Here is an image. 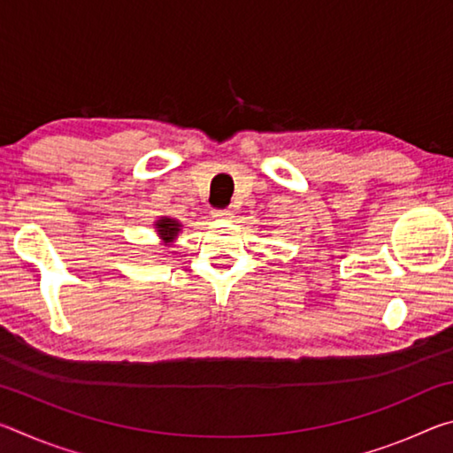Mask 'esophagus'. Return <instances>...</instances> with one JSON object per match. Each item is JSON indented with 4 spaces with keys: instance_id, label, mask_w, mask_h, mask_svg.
<instances>
[{
    "instance_id": "34e87169",
    "label": "esophagus",
    "mask_w": 453,
    "mask_h": 453,
    "mask_svg": "<svg viewBox=\"0 0 453 453\" xmlns=\"http://www.w3.org/2000/svg\"><path fill=\"white\" fill-rule=\"evenodd\" d=\"M213 219H219V221H229L234 219V211L232 210H216L211 213Z\"/></svg>"
}]
</instances>
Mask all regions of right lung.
Segmentation results:
<instances>
[{
	"instance_id": "obj_1",
	"label": "right lung",
	"mask_w": 453,
	"mask_h": 453,
	"mask_svg": "<svg viewBox=\"0 0 453 453\" xmlns=\"http://www.w3.org/2000/svg\"><path fill=\"white\" fill-rule=\"evenodd\" d=\"M153 226H156L157 237L164 242V245H172L175 242V237L180 235L181 227H183L178 219L170 218V216L157 218L156 221H153Z\"/></svg>"
}]
</instances>
